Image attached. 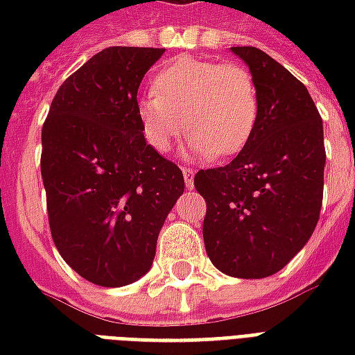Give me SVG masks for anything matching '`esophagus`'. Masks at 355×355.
Listing matches in <instances>:
<instances>
[{
  "label": "esophagus",
  "instance_id": "1",
  "mask_svg": "<svg viewBox=\"0 0 355 355\" xmlns=\"http://www.w3.org/2000/svg\"><path fill=\"white\" fill-rule=\"evenodd\" d=\"M182 175H184L186 188H193V175H196V171L192 167H182Z\"/></svg>",
  "mask_w": 355,
  "mask_h": 355
}]
</instances>
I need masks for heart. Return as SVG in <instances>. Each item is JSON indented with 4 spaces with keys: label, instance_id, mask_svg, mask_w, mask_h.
I'll use <instances>...</instances> for the list:
<instances>
[{
    "label": "heart",
    "instance_id": "b5f03b06",
    "mask_svg": "<svg viewBox=\"0 0 355 355\" xmlns=\"http://www.w3.org/2000/svg\"><path fill=\"white\" fill-rule=\"evenodd\" d=\"M152 91L137 102V116L148 144L162 154L186 127L193 154L226 157L245 146L259 119L253 76L238 62L178 57L155 73Z\"/></svg>",
    "mask_w": 355,
    "mask_h": 355
}]
</instances>
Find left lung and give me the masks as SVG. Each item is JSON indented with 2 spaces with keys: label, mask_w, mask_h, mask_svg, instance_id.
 I'll use <instances>...</instances> for the list:
<instances>
[{
  "label": "left lung",
  "mask_w": 355,
  "mask_h": 355,
  "mask_svg": "<svg viewBox=\"0 0 355 355\" xmlns=\"http://www.w3.org/2000/svg\"><path fill=\"white\" fill-rule=\"evenodd\" d=\"M251 70L259 119L228 165L201 169L209 259L232 277L279 272L306 245L323 200V121L302 81L257 47H232Z\"/></svg>",
  "instance_id": "1"
}]
</instances>
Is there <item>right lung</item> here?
Returning <instances> with one entry per match:
<instances>
[{
  "label": "right lung",
  "mask_w": 355,
  "mask_h": 355,
  "mask_svg": "<svg viewBox=\"0 0 355 355\" xmlns=\"http://www.w3.org/2000/svg\"><path fill=\"white\" fill-rule=\"evenodd\" d=\"M165 49L108 47L60 85L42 129L53 241L87 282L121 287L152 268L182 171L146 144L137 116L144 73Z\"/></svg>",
  "instance_id": "1"
}]
</instances>
